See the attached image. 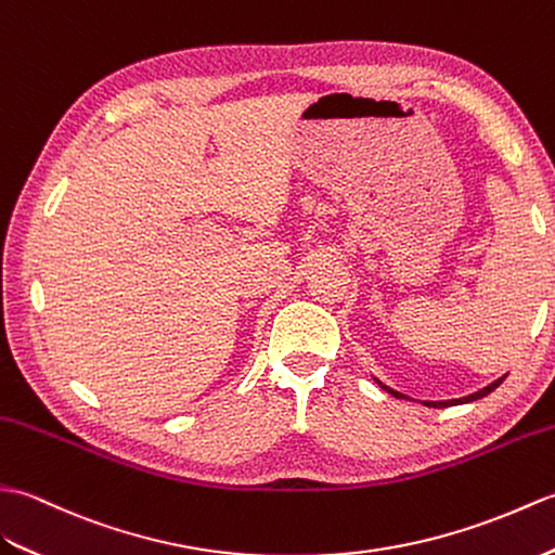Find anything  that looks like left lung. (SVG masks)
I'll return each instance as SVG.
<instances>
[{
  "mask_svg": "<svg viewBox=\"0 0 555 555\" xmlns=\"http://www.w3.org/2000/svg\"><path fill=\"white\" fill-rule=\"evenodd\" d=\"M506 379V375L503 377H499L496 382H491L489 387H485V389H479V391H475V393H470V397H463V399H451V401H425V405H433V409H447V405H461V403H470V401H477V399H482V397H487V393H491L494 391L501 382ZM377 385L385 389V391H389L391 397H397V399H409L405 397V393H401V391H393V389H389L387 385H382V382H377Z\"/></svg>",
  "mask_w": 555,
  "mask_h": 555,
  "instance_id": "1",
  "label": "left lung"
}]
</instances>
